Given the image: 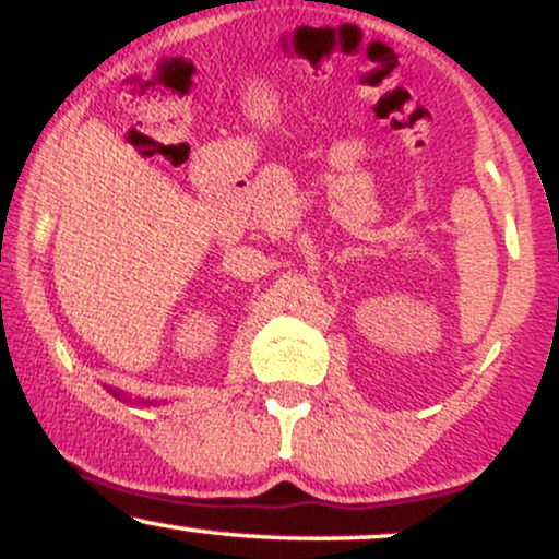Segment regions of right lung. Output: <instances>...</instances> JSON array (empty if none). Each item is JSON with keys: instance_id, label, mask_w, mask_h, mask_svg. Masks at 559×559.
Instances as JSON below:
<instances>
[{"instance_id": "1", "label": "right lung", "mask_w": 559, "mask_h": 559, "mask_svg": "<svg viewBox=\"0 0 559 559\" xmlns=\"http://www.w3.org/2000/svg\"><path fill=\"white\" fill-rule=\"evenodd\" d=\"M112 394H115V391H112ZM115 396H120V394H115Z\"/></svg>"}]
</instances>
